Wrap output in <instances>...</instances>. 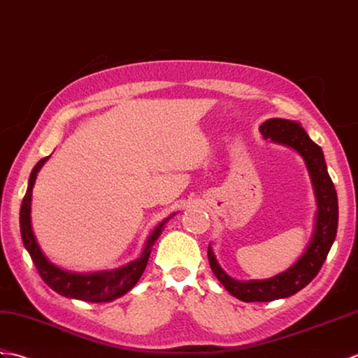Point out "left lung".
<instances>
[{"instance_id": "obj_1", "label": "left lung", "mask_w": 358, "mask_h": 358, "mask_svg": "<svg viewBox=\"0 0 358 358\" xmlns=\"http://www.w3.org/2000/svg\"><path fill=\"white\" fill-rule=\"evenodd\" d=\"M259 130L264 138L291 147L303 157L313 180L319 210H317L313 239L303 256L287 271L274 275L271 279L250 282L233 279L220 268L211 246H208V260L214 275L229 294L242 301H271L275 299H285L305 288L319 274L322 265L327 260L331 246L336 241L338 225L337 192L328 174L322 148L309 139L308 133L296 121L273 117L262 124Z\"/></svg>"}]
</instances>
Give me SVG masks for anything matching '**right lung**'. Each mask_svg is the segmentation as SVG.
Returning <instances> with one entry per match:
<instances>
[{
    "label": "right lung",
    "instance_id": "right-lung-1",
    "mask_svg": "<svg viewBox=\"0 0 358 358\" xmlns=\"http://www.w3.org/2000/svg\"><path fill=\"white\" fill-rule=\"evenodd\" d=\"M47 159H49V156L43 157L41 161L34 166V170H31L27 192H26V196H24L21 210H20V229H21L22 243L29 251L31 260H34L39 275H41V279L49 285L53 291H57L58 294H61V296L70 297V299L92 301V303H102V301H112L117 297L124 296V294L129 292L141 279V275L147 266L150 252H152V246L157 241V237L161 236L162 228L166 224V220L173 217L174 214H171L170 217H166L162 224H159L156 227L155 231L150 234L141 257L134 262H130L129 265L117 268L115 271H101V273H93V274H76V273L64 271V269L53 265L52 262L44 256V252L41 251V248H39V245L35 239L34 229H31V220H30L31 192H34L36 174L39 170H41V166L44 165Z\"/></svg>",
    "mask_w": 358,
    "mask_h": 358
}]
</instances>
